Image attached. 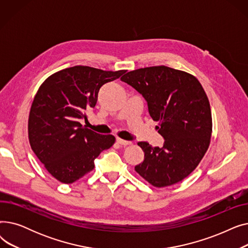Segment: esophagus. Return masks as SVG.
I'll list each match as a JSON object with an SVG mask.
<instances>
[{"label":"esophagus","instance_id":"34e87169","mask_svg":"<svg viewBox=\"0 0 248 248\" xmlns=\"http://www.w3.org/2000/svg\"><path fill=\"white\" fill-rule=\"evenodd\" d=\"M116 142L117 144H120L122 146H127V145H131V141L129 140H122L120 138L116 139Z\"/></svg>","mask_w":248,"mask_h":248}]
</instances>
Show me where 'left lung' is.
Returning a JSON list of instances; mask_svg holds the SVG:
<instances>
[{"instance_id":"1","label":"left lung","mask_w":248,"mask_h":248,"mask_svg":"<svg viewBox=\"0 0 248 248\" xmlns=\"http://www.w3.org/2000/svg\"><path fill=\"white\" fill-rule=\"evenodd\" d=\"M121 80L146 99L165 140L162 148L139 142L145 159L135 167L136 172L155 187L185 179L199 165L211 139L210 103L201 83L187 72L164 65L129 71Z\"/></svg>"}]
</instances>
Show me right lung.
I'll return each mask as SVG.
<instances>
[{"mask_svg":"<svg viewBox=\"0 0 248 248\" xmlns=\"http://www.w3.org/2000/svg\"><path fill=\"white\" fill-rule=\"evenodd\" d=\"M126 70L69 67L49 76L34 97L28 122L30 146L46 170L71 184L93 170L94 160L115 141L83 126L85 110L94 108L99 88Z\"/></svg>","mask_w":248,"mask_h":248,"instance_id":"add662e5","label":"right lung"}]
</instances>
